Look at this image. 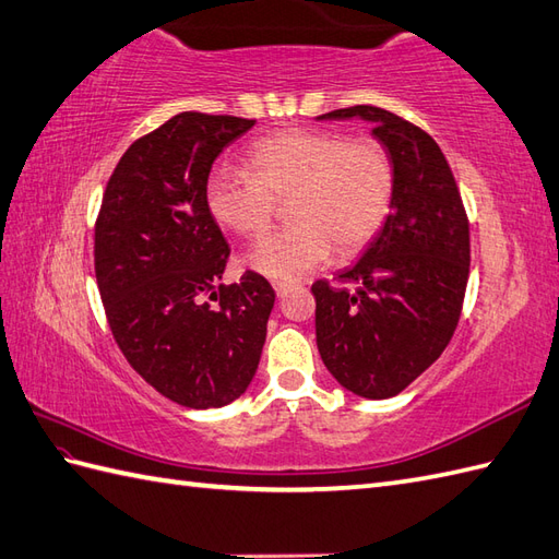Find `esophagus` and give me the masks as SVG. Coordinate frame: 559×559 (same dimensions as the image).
Masks as SVG:
<instances>
[{"label": "esophagus", "mask_w": 559, "mask_h": 559, "mask_svg": "<svg viewBox=\"0 0 559 559\" xmlns=\"http://www.w3.org/2000/svg\"><path fill=\"white\" fill-rule=\"evenodd\" d=\"M290 288H293V281H274V290L278 297H283Z\"/></svg>", "instance_id": "1"}]
</instances>
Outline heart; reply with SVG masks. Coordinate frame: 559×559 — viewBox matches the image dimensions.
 I'll return each mask as SVG.
<instances>
[{
  "label": "heart",
  "instance_id": "1",
  "mask_svg": "<svg viewBox=\"0 0 559 559\" xmlns=\"http://www.w3.org/2000/svg\"><path fill=\"white\" fill-rule=\"evenodd\" d=\"M395 171L373 140L290 128L262 138L248 152V171L216 166L206 178L204 202L216 224L259 236L288 200L290 228L271 233L245 254L257 274L290 281L341 257L359 252L391 212Z\"/></svg>",
  "mask_w": 559,
  "mask_h": 559
}]
</instances>
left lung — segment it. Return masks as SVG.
Returning <instances> with one entry per match:
<instances>
[{"mask_svg": "<svg viewBox=\"0 0 559 559\" xmlns=\"http://www.w3.org/2000/svg\"><path fill=\"white\" fill-rule=\"evenodd\" d=\"M319 121L361 119L393 162L391 214L338 285L317 281V347L345 391L385 400L448 347L469 278V224L436 140L371 104Z\"/></svg>", "mask_w": 559, "mask_h": 559, "instance_id": "obj_1", "label": "left lung"}]
</instances>
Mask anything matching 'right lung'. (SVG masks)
Listing matches in <instances>:
<instances>
[{
	"label": "right lung",
	"mask_w": 559,
	"mask_h": 559,
	"mask_svg": "<svg viewBox=\"0 0 559 559\" xmlns=\"http://www.w3.org/2000/svg\"><path fill=\"white\" fill-rule=\"evenodd\" d=\"M252 119L180 111L135 140L104 190L95 274L109 326L154 391L190 409L238 400L257 371L276 293L224 278L228 242L206 210L212 164Z\"/></svg>",
	"instance_id": "obj_1"
}]
</instances>
